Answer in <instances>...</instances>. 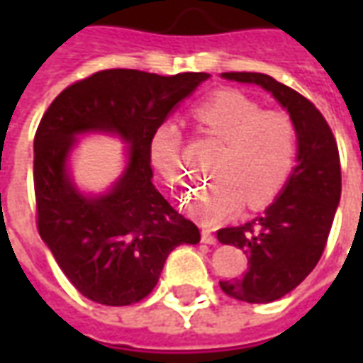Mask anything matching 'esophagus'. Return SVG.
I'll return each instance as SVG.
<instances>
[{
	"instance_id": "34e87169",
	"label": "esophagus",
	"mask_w": 363,
	"mask_h": 363,
	"mask_svg": "<svg viewBox=\"0 0 363 363\" xmlns=\"http://www.w3.org/2000/svg\"><path fill=\"white\" fill-rule=\"evenodd\" d=\"M202 241L208 245H216L218 243V239L213 237V233L210 231V229H202Z\"/></svg>"
}]
</instances>
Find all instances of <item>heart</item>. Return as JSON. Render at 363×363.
Here are the masks:
<instances>
[{"label":"heart","instance_id":"1","mask_svg":"<svg viewBox=\"0 0 363 363\" xmlns=\"http://www.w3.org/2000/svg\"><path fill=\"white\" fill-rule=\"evenodd\" d=\"M194 118L204 132L223 142L213 163V181L189 198L190 212L206 223H218L241 212L245 202L262 208L288 182L297 151L294 120L284 111L262 104L237 89L206 96L194 106ZM150 161L171 189H184L181 130L165 122L150 140Z\"/></svg>","mask_w":363,"mask_h":363}]
</instances>
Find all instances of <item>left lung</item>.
Here are the masks:
<instances>
[{
    "instance_id": "1",
    "label": "left lung",
    "mask_w": 363,
    "mask_h": 363,
    "mask_svg": "<svg viewBox=\"0 0 363 363\" xmlns=\"http://www.w3.org/2000/svg\"><path fill=\"white\" fill-rule=\"evenodd\" d=\"M225 79L257 83L289 112L297 132V167L267 212L239 228H223L218 239L247 252L241 278L220 281L225 296L247 303L280 299L311 274L327 247L342 174L335 134L319 108L267 74L228 72Z\"/></svg>"
}]
</instances>
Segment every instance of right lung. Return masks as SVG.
Wrapping results in <instances>:
<instances>
[{"instance_id":"add662e5","label":"right lung","mask_w":363,"mask_h":363,"mask_svg":"<svg viewBox=\"0 0 363 363\" xmlns=\"http://www.w3.org/2000/svg\"><path fill=\"white\" fill-rule=\"evenodd\" d=\"M210 75L103 69L72 83L35 134L36 228L74 288L91 301L124 307L157 286L169 252L196 245L200 229L153 184L150 140L177 103ZM114 131L130 143L125 177L101 199L82 197L65 174L73 138Z\"/></svg>"}]
</instances>
